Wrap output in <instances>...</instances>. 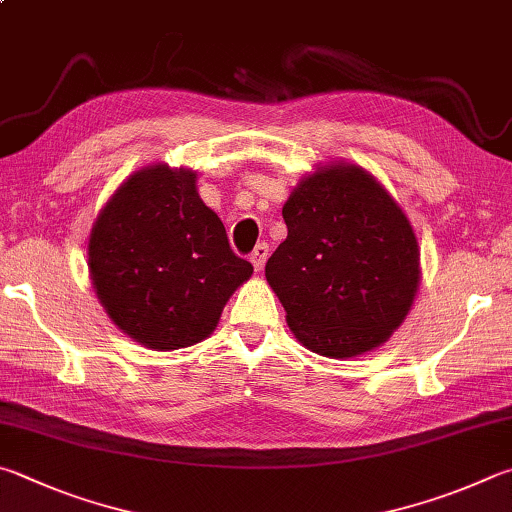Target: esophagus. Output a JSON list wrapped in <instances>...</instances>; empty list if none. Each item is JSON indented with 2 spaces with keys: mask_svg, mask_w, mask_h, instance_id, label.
Segmentation results:
<instances>
[{
  "mask_svg": "<svg viewBox=\"0 0 512 512\" xmlns=\"http://www.w3.org/2000/svg\"><path fill=\"white\" fill-rule=\"evenodd\" d=\"M268 259V244H257L253 253H250V262H253L255 271H262Z\"/></svg>",
  "mask_w": 512,
  "mask_h": 512,
  "instance_id": "obj_1",
  "label": "esophagus"
}]
</instances>
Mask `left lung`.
Masks as SVG:
<instances>
[{
  "mask_svg": "<svg viewBox=\"0 0 512 512\" xmlns=\"http://www.w3.org/2000/svg\"><path fill=\"white\" fill-rule=\"evenodd\" d=\"M288 235L266 280L293 336L327 358H356L389 340L410 313L421 253L401 206L360 165L329 163L284 203Z\"/></svg>",
  "mask_w": 512,
  "mask_h": 512,
  "instance_id": "obj_1",
  "label": "left lung"
}]
</instances>
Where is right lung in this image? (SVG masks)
Wrapping results in <instances>:
<instances>
[{
  "label": "right lung",
  "instance_id": "right-lung-1",
  "mask_svg": "<svg viewBox=\"0 0 512 512\" xmlns=\"http://www.w3.org/2000/svg\"><path fill=\"white\" fill-rule=\"evenodd\" d=\"M89 273L116 327L147 349L197 345L253 275L232 253L197 174L156 163L111 194L89 235Z\"/></svg>",
  "mask_w": 512,
  "mask_h": 512
}]
</instances>
